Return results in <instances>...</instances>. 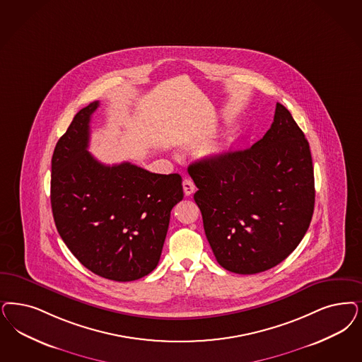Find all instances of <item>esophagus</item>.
Segmentation results:
<instances>
[{
    "label": "esophagus",
    "mask_w": 362,
    "mask_h": 362,
    "mask_svg": "<svg viewBox=\"0 0 362 362\" xmlns=\"http://www.w3.org/2000/svg\"><path fill=\"white\" fill-rule=\"evenodd\" d=\"M183 191H185L186 197H189V195H192V194H194V191H195V185H194V182H192L191 179L186 177V179L183 180Z\"/></svg>",
    "instance_id": "esophagus-1"
}]
</instances>
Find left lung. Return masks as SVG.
<instances>
[{
	"label": "left lung",
	"instance_id": "obj_1",
	"mask_svg": "<svg viewBox=\"0 0 362 362\" xmlns=\"http://www.w3.org/2000/svg\"><path fill=\"white\" fill-rule=\"evenodd\" d=\"M207 240L231 273H262L298 246L312 222V153L291 113L276 103L274 122L247 150L188 165Z\"/></svg>",
	"mask_w": 362,
	"mask_h": 362
}]
</instances>
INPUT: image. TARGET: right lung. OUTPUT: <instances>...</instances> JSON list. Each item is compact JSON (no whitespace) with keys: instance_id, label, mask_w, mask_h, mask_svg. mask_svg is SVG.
I'll return each mask as SVG.
<instances>
[{"instance_id":"obj_1","label":"right lung","mask_w":362,"mask_h":362,"mask_svg":"<svg viewBox=\"0 0 362 362\" xmlns=\"http://www.w3.org/2000/svg\"><path fill=\"white\" fill-rule=\"evenodd\" d=\"M93 101L76 113L52 156L50 203L60 237L92 273L117 282L150 274L162 255L182 176L124 162L105 165L89 152Z\"/></svg>"}]
</instances>
